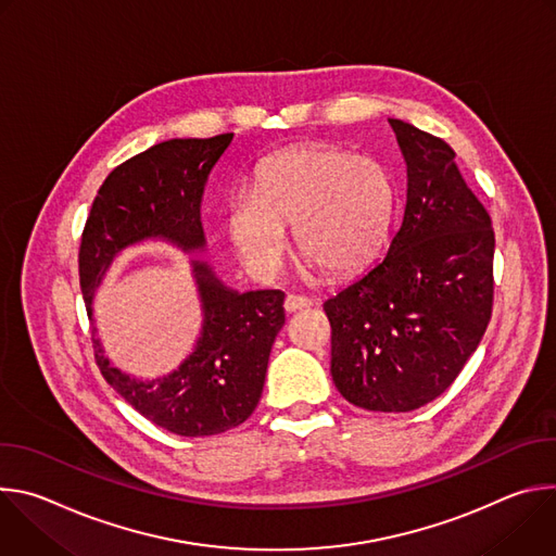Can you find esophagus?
I'll return each mask as SVG.
<instances>
[{
    "label": "esophagus",
    "mask_w": 556,
    "mask_h": 556,
    "mask_svg": "<svg viewBox=\"0 0 556 556\" xmlns=\"http://www.w3.org/2000/svg\"><path fill=\"white\" fill-rule=\"evenodd\" d=\"M312 301L307 296H301V294H288L286 301H283V307L286 312H296V309H305L309 307Z\"/></svg>",
    "instance_id": "obj_1"
}]
</instances>
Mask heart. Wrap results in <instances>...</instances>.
Returning <instances> with one entry per match:
<instances>
[{
    "instance_id": "obj_1",
    "label": "heart",
    "mask_w": 556,
    "mask_h": 556,
    "mask_svg": "<svg viewBox=\"0 0 556 556\" xmlns=\"http://www.w3.org/2000/svg\"><path fill=\"white\" fill-rule=\"evenodd\" d=\"M395 206L389 172L369 155L330 144H294L260 167L255 189L235 191L228 235L257 273H273L294 224L299 253L328 275L365 266L382 247Z\"/></svg>"
}]
</instances>
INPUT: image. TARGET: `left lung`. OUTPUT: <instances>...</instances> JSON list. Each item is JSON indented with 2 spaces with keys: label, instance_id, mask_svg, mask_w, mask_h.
I'll use <instances>...</instances> for the list:
<instances>
[{
  "label": "left lung",
  "instance_id": "8db88e82",
  "mask_svg": "<svg viewBox=\"0 0 556 556\" xmlns=\"http://www.w3.org/2000/svg\"><path fill=\"white\" fill-rule=\"evenodd\" d=\"M407 163V206L387 255L324 303L332 380L367 412H414L444 393L493 312L495 232L455 151L389 118Z\"/></svg>",
  "mask_w": 556,
  "mask_h": 556
}]
</instances>
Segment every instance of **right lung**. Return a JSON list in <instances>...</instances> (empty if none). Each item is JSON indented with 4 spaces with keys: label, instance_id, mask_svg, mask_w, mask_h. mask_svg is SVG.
Returning a JSON list of instances; mask_svg holds the SVG:
<instances>
[{
    "label": "right lung",
    "instance_id": "obj_1",
    "mask_svg": "<svg viewBox=\"0 0 556 556\" xmlns=\"http://www.w3.org/2000/svg\"><path fill=\"white\" fill-rule=\"evenodd\" d=\"M232 134L157 142L118 165L92 202L78 277L92 319V299L114 257L161 237L182 251L204 249L200 204L211 169ZM204 324L195 350L167 376L123 374L94 339L103 378L147 420L176 435L204 438L240 427L257 407L275 337L286 324L281 290L235 292L206 262H193Z\"/></svg>",
    "mask_w": 556,
    "mask_h": 556
}]
</instances>
